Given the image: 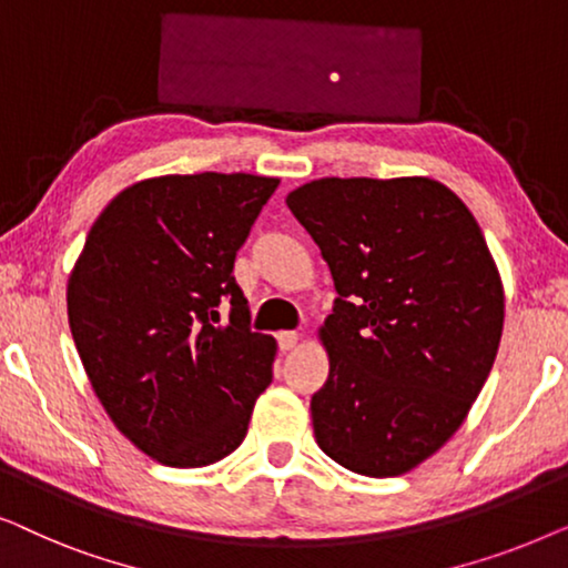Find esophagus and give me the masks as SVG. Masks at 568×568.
Returning a JSON list of instances; mask_svg holds the SVG:
<instances>
[{"label": "esophagus", "mask_w": 568, "mask_h": 568, "mask_svg": "<svg viewBox=\"0 0 568 568\" xmlns=\"http://www.w3.org/2000/svg\"><path fill=\"white\" fill-rule=\"evenodd\" d=\"M276 341H278V348H282V352H292V348H297L300 336L294 331H282L276 336Z\"/></svg>", "instance_id": "esophagus-1"}]
</instances>
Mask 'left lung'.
I'll return each instance as SVG.
<instances>
[{"label": "left lung", "mask_w": 568, "mask_h": 568, "mask_svg": "<svg viewBox=\"0 0 568 568\" xmlns=\"http://www.w3.org/2000/svg\"><path fill=\"white\" fill-rule=\"evenodd\" d=\"M286 206L338 294L310 400L317 445L359 476H403L460 429L499 352L504 286L484 232L432 178H321Z\"/></svg>", "instance_id": "left-lung-1"}]
</instances>
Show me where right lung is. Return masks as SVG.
<instances>
[{"mask_svg": "<svg viewBox=\"0 0 568 568\" xmlns=\"http://www.w3.org/2000/svg\"><path fill=\"white\" fill-rule=\"evenodd\" d=\"M276 185L251 173L146 178L103 209L69 274V328L92 390L115 429L170 468L235 453L274 377L276 341L251 331L232 268Z\"/></svg>", "mask_w": 568, "mask_h": 568, "instance_id": "right-lung-1", "label": "right lung"}]
</instances>
